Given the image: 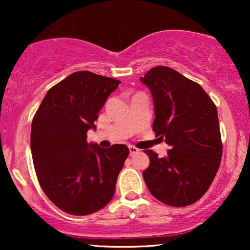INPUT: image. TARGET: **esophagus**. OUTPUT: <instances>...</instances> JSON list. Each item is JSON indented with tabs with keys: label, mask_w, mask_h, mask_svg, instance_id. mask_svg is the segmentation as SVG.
I'll return each mask as SVG.
<instances>
[{
	"label": "esophagus",
	"mask_w": 250,
	"mask_h": 250,
	"mask_svg": "<svg viewBox=\"0 0 250 250\" xmlns=\"http://www.w3.org/2000/svg\"><path fill=\"white\" fill-rule=\"evenodd\" d=\"M128 149H129V155L131 156H134V155H136V153L140 152V150L134 146H129Z\"/></svg>",
	"instance_id": "esophagus-1"
}]
</instances>
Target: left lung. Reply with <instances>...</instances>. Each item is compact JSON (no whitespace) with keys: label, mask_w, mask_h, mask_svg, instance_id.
I'll return each mask as SVG.
<instances>
[{"label":"left lung","mask_w":250,"mask_h":250,"mask_svg":"<svg viewBox=\"0 0 250 250\" xmlns=\"http://www.w3.org/2000/svg\"><path fill=\"white\" fill-rule=\"evenodd\" d=\"M140 80L153 98L156 136L170 146L164 158L145 150L150 164L143 179L156 199L189 206L209 189L221 164L216 105L199 84L169 67L152 68Z\"/></svg>","instance_id":"8db88e82"}]
</instances>
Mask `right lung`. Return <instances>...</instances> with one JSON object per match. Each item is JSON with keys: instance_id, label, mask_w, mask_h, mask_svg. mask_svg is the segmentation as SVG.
<instances>
[{"instance_id": "1", "label": "right lung", "mask_w": 250, "mask_h": 250, "mask_svg": "<svg viewBox=\"0 0 250 250\" xmlns=\"http://www.w3.org/2000/svg\"><path fill=\"white\" fill-rule=\"evenodd\" d=\"M121 82L91 71L70 74L47 91L32 122L30 149L47 198L71 215H90L112 199L129 150L87 143V131Z\"/></svg>"}]
</instances>
